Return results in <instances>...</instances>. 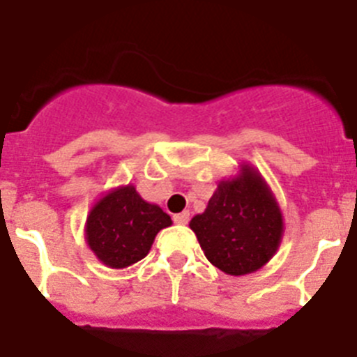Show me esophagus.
<instances>
[{
  "instance_id": "obj_1",
  "label": "esophagus",
  "mask_w": 357,
  "mask_h": 357,
  "mask_svg": "<svg viewBox=\"0 0 357 357\" xmlns=\"http://www.w3.org/2000/svg\"><path fill=\"white\" fill-rule=\"evenodd\" d=\"M188 218H190V214H188V212L185 211V212H181V214L174 215V223H176V225H187L188 223Z\"/></svg>"
}]
</instances>
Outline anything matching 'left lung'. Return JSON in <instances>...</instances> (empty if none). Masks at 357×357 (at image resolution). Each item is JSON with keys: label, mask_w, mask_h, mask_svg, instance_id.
<instances>
[{"label": "left lung", "mask_w": 357, "mask_h": 357, "mask_svg": "<svg viewBox=\"0 0 357 357\" xmlns=\"http://www.w3.org/2000/svg\"><path fill=\"white\" fill-rule=\"evenodd\" d=\"M188 227L212 265L229 275H245L271 261L285 223L259 170L241 163L234 176L221 179L205 212L194 215Z\"/></svg>", "instance_id": "1"}]
</instances>
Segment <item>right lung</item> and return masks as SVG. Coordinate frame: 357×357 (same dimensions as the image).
Listing matches in <instances>:
<instances>
[{
	"mask_svg": "<svg viewBox=\"0 0 357 357\" xmlns=\"http://www.w3.org/2000/svg\"><path fill=\"white\" fill-rule=\"evenodd\" d=\"M172 220L160 205L145 202L134 185L110 188L86 215L85 241L110 268H127L151 252L155 236Z\"/></svg>",
	"mask_w": 357,
	"mask_h": 357,
	"instance_id": "right-lung-1",
	"label": "right lung"
}]
</instances>
